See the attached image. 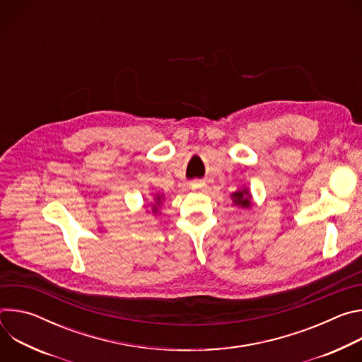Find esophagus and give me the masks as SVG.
<instances>
[{
  "mask_svg": "<svg viewBox=\"0 0 362 362\" xmlns=\"http://www.w3.org/2000/svg\"><path fill=\"white\" fill-rule=\"evenodd\" d=\"M190 187L192 189H202V187H204V183L202 180H193V182H190Z\"/></svg>",
  "mask_w": 362,
  "mask_h": 362,
  "instance_id": "esophagus-1",
  "label": "esophagus"
}]
</instances>
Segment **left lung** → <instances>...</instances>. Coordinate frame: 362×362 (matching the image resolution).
Instances as JSON below:
<instances>
[{
	"label": "left lung",
	"mask_w": 362,
	"mask_h": 362,
	"mask_svg": "<svg viewBox=\"0 0 362 362\" xmlns=\"http://www.w3.org/2000/svg\"><path fill=\"white\" fill-rule=\"evenodd\" d=\"M245 193H246V192H236V193H233V197H235V202H236L238 204L249 206V200L243 197V194H245Z\"/></svg>",
	"instance_id": "8db88e82"
}]
</instances>
